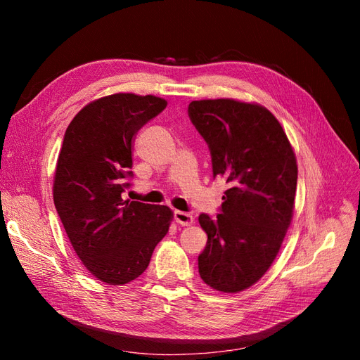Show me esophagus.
Instances as JSON below:
<instances>
[{
	"label": "esophagus",
	"instance_id": "1",
	"mask_svg": "<svg viewBox=\"0 0 360 360\" xmlns=\"http://www.w3.org/2000/svg\"><path fill=\"white\" fill-rule=\"evenodd\" d=\"M174 219H176V222L180 224V225H191V224H193L192 214H189L186 212H180V210L174 212Z\"/></svg>",
	"mask_w": 360,
	"mask_h": 360
}]
</instances>
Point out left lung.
<instances>
[{"label": "left lung", "instance_id": "1", "mask_svg": "<svg viewBox=\"0 0 360 360\" xmlns=\"http://www.w3.org/2000/svg\"><path fill=\"white\" fill-rule=\"evenodd\" d=\"M188 114L209 146L213 177L230 184L221 213L198 217L207 233L200 276L213 290L242 291L266 274L284 240L297 188L296 156L275 115L261 105L193 101Z\"/></svg>", "mask_w": 360, "mask_h": 360}]
</instances>
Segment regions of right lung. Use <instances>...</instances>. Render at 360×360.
Segmentation results:
<instances>
[{
	"mask_svg": "<svg viewBox=\"0 0 360 360\" xmlns=\"http://www.w3.org/2000/svg\"><path fill=\"white\" fill-rule=\"evenodd\" d=\"M165 108L156 96L111 94L84 106L64 134L53 204L76 255L105 284L136 279L169 230V207L122 198L134 138Z\"/></svg>",
	"mask_w": 360,
	"mask_h": 360,
	"instance_id": "right-lung-1",
	"label": "right lung"
}]
</instances>
